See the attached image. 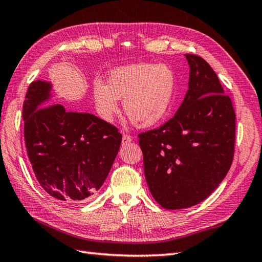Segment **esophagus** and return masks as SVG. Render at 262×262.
<instances>
[{
	"label": "esophagus",
	"mask_w": 262,
	"mask_h": 262,
	"mask_svg": "<svg viewBox=\"0 0 262 262\" xmlns=\"http://www.w3.org/2000/svg\"><path fill=\"white\" fill-rule=\"evenodd\" d=\"M132 141V137L127 136V135H123V138H122V144H127Z\"/></svg>",
	"instance_id": "esophagus-1"
}]
</instances>
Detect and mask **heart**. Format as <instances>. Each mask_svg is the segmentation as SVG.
Masks as SVG:
<instances>
[{
	"label": "heart",
	"instance_id": "obj_1",
	"mask_svg": "<svg viewBox=\"0 0 262 262\" xmlns=\"http://www.w3.org/2000/svg\"><path fill=\"white\" fill-rule=\"evenodd\" d=\"M177 87L173 69L164 63L140 62L115 68L105 84L96 83L93 101L100 118L113 121L123 100L125 115L139 127H150L170 112Z\"/></svg>",
	"mask_w": 262,
	"mask_h": 262
}]
</instances>
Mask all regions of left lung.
<instances>
[{"label": "left lung", "instance_id": "left-lung-1", "mask_svg": "<svg viewBox=\"0 0 262 262\" xmlns=\"http://www.w3.org/2000/svg\"><path fill=\"white\" fill-rule=\"evenodd\" d=\"M185 57L189 82L182 105L164 125L139 135L150 193L167 210L206 200L225 178L234 154L231 98L202 57Z\"/></svg>", "mask_w": 262, "mask_h": 262}]
</instances>
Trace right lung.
<instances>
[{"mask_svg":"<svg viewBox=\"0 0 262 262\" xmlns=\"http://www.w3.org/2000/svg\"><path fill=\"white\" fill-rule=\"evenodd\" d=\"M52 84L29 86L22 118L29 160L40 186L59 202L76 203L101 188L119 152L122 135L91 113L68 112L61 104L39 107Z\"/></svg>","mask_w":262,"mask_h":262,"instance_id":"add662e5","label":"right lung"}]
</instances>
